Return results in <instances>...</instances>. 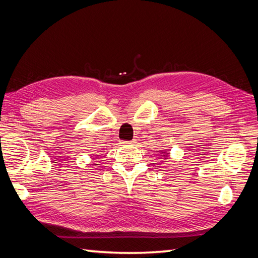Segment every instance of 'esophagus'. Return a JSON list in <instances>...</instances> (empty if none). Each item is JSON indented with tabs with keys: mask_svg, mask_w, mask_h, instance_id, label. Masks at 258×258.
Wrapping results in <instances>:
<instances>
[{
	"mask_svg": "<svg viewBox=\"0 0 258 258\" xmlns=\"http://www.w3.org/2000/svg\"><path fill=\"white\" fill-rule=\"evenodd\" d=\"M137 143L136 140H132V141H122V144H126V145H135Z\"/></svg>",
	"mask_w": 258,
	"mask_h": 258,
	"instance_id": "obj_1",
	"label": "esophagus"
}]
</instances>
